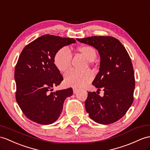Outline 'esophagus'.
Listing matches in <instances>:
<instances>
[{
	"label": "esophagus",
	"instance_id": "obj_1",
	"mask_svg": "<svg viewBox=\"0 0 150 150\" xmlns=\"http://www.w3.org/2000/svg\"><path fill=\"white\" fill-rule=\"evenodd\" d=\"M78 92V89L75 88H73V93H76Z\"/></svg>",
	"mask_w": 150,
	"mask_h": 150
}]
</instances>
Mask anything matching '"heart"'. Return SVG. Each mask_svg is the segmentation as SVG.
<instances>
[{"label":"heart","mask_w":150,"mask_h":150,"mask_svg":"<svg viewBox=\"0 0 150 150\" xmlns=\"http://www.w3.org/2000/svg\"><path fill=\"white\" fill-rule=\"evenodd\" d=\"M79 52L90 62H93L96 57V51L89 45L79 47ZM72 53L68 47H62L54 57V64L58 71L64 72L71 66ZM93 78V74L90 71L80 72L71 69L65 73L64 81L67 85L73 87H83L88 85Z\"/></svg>","instance_id":"obj_1"}]
</instances>
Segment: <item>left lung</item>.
<instances>
[{"instance_id": "obj_1", "label": "left lung", "mask_w": 150, "mask_h": 150, "mask_svg": "<svg viewBox=\"0 0 150 150\" xmlns=\"http://www.w3.org/2000/svg\"><path fill=\"white\" fill-rule=\"evenodd\" d=\"M95 47L100 57L99 72L92 83L104 90L100 97L96 92H88L85 109L96 122L108 125L125 115L134 100V72L131 59L125 47L110 36H92L77 39Z\"/></svg>"}]
</instances>
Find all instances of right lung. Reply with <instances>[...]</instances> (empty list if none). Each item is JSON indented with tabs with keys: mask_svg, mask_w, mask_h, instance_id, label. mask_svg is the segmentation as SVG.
Masks as SVG:
<instances>
[{
	"mask_svg": "<svg viewBox=\"0 0 150 150\" xmlns=\"http://www.w3.org/2000/svg\"><path fill=\"white\" fill-rule=\"evenodd\" d=\"M76 43L72 38L44 35L25 46L14 71L16 99L21 111L32 122L50 125L56 122L72 88L52 92L63 77L54 64V57L62 47Z\"/></svg>",
	"mask_w": 150,
	"mask_h": 150,
	"instance_id": "obj_1",
	"label": "right lung"
}]
</instances>
